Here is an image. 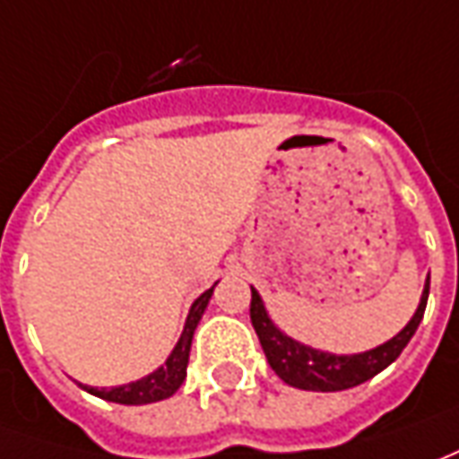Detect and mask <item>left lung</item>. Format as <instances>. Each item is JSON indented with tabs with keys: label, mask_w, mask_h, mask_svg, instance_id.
<instances>
[{
	"label": "left lung",
	"mask_w": 459,
	"mask_h": 459,
	"mask_svg": "<svg viewBox=\"0 0 459 459\" xmlns=\"http://www.w3.org/2000/svg\"><path fill=\"white\" fill-rule=\"evenodd\" d=\"M428 293H430V278L425 283L418 310H415V316H412L408 325L400 330L393 341L383 342L373 351L360 352V355H333V352L313 351V348L300 345L293 338L283 335L273 325V320L268 318L255 288H251V323L268 363L283 383L300 387V390L335 393V390H348V387L360 385L380 370H385L387 365L395 360L397 355L403 352V348L410 342V338L415 335L420 320L425 316Z\"/></svg>",
	"instance_id": "1"
}]
</instances>
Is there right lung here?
I'll list each match as a JSON object with an SVG mask.
<instances>
[{"mask_svg":"<svg viewBox=\"0 0 459 459\" xmlns=\"http://www.w3.org/2000/svg\"><path fill=\"white\" fill-rule=\"evenodd\" d=\"M211 293L213 288H208L204 296H198L194 300V306L188 310V318H186L184 333L176 342L174 352L169 355V360L153 370L152 375L141 377L136 383H129V385H118V387H89L84 385V390H89L91 395L101 397V400H108V403H121V405H146V403H159V400H166L171 397L181 387V383L186 380V365H188V352H191V341H194V330H196L198 320L206 310L208 300H211Z\"/></svg>","mask_w":459,"mask_h":459,"instance_id":"right-lung-1","label":"right lung"}]
</instances>
